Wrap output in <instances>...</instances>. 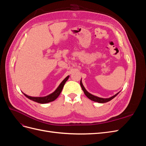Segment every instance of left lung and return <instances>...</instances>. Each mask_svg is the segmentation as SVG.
<instances>
[{"instance_id": "left-lung-1", "label": "left lung", "mask_w": 146, "mask_h": 146, "mask_svg": "<svg viewBox=\"0 0 146 146\" xmlns=\"http://www.w3.org/2000/svg\"><path fill=\"white\" fill-rule=\"evenodd\" d=\"M80 83V86H81V87H82V90L83 91L84 93H85V94L86 95V96L87 97V98H88V99H89L92 100V101L96 102L101 103V104L107 102H109V101H110L111 100H112L113 98H115V97L119 93V92H120V91H119V92H117V94H116L115 95H114V96H111V97H110V98H99V97L96 96H94V95H92V94H91V93H90L89 92L87 91L85 89V88L84 87V86H83V85L82 82V79H81Z\"/></svg>"}]
</instances>
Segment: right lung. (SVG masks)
<instances>
[{
  "label": "right lung",
  "instance_id": "1",
  "mask_svg": "<svg viewBox=\"0 0 146 146\" xmlns=\"http://www.w3.org/2000/svg\"><path fill=\"white\" fill-rule=\"evenodd\" d=\"M69 77V76L66 77L64 79V80L61 82V83L60 84L59 86H58V88H56L54 92H53L52 93L48 94L46 96H44V97H32V96H30L25 94V93H24V92H23V93L24 94V95L26 97V98H27L30 100H33L34 102H38L39 104H47V103H48V102H50L54 101L59 96V95L61 93V91H62V90H63L65 83L66 82V81L68 80Z\"/></svg>",
  "mask_w": 146,
  "mask_h": 146
}]
</instances>
